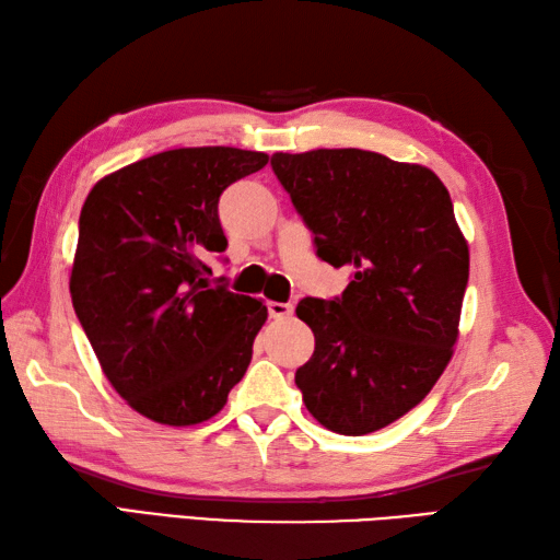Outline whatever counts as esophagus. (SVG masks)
<instances>
[{"label": "esophagus", "instance_id": "34e87169", "mask_svg": "<svg viewBox=\"0 0 560 560\" xmlns=\"http://www.w3.org/2000/svg\"><path fill=\"white\" fill-rule=\"evenodd\" d=\"M267 311H269V317H271V319H287V317L293 315V305H291V303H277V301H271V303L267 305Z\"/></svg>", "mask_w": 560, "mask_h": 560}]
</instances>
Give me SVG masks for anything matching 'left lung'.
Instances as JSON below:
<instances>
[{
  "mask_svg": "<svg viewBox=\"0 0 560 560\" xmlns=\"http://www.w3.org/2000/svg\"><path fill=\"white\" fill-rule=\"evenodd\" d=\"M271 171L317 257L353 271L339 299L295 307L315 335L295 385L329 431H380L433 389L457 341L469 247L450 192L423 165L363 149L273 153Z\"/></svg>",
  "mask_w": 560,
  "mask_h": 560,
  "instance_id": "1",
  "label": "left lung"
}]
</instances>
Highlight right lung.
<instances>
[{
  "instance_id": "right-lung-1",
  "label": "right lung",
  "mask_w": 560,
  "mask_h": 560,
  "mask_svg": "<svg viewBox=\"0 0 560 560\" xmlns=\"http://www.w3.org/2000/svg\"><path fill=\"white\" fill-rule=\"evenodd\" d=\"M261 151L173 149L105 175L83 201L69 291L105 377L165 425L217 416L241 383L267 305L211 283L229 247L219 197Z\"/></svg>"
}]
</instances>
